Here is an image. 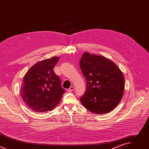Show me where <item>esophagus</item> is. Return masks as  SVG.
<instances>
[{
  "label": "esophagus",
  "mask_w": 149,
  "mask_h": 149,
  "mask_svg": "<svg viewBox=\"0 0 149 149\" xmlns=\"http://www.w3.org/2000/svg\"><path fill=\"white\" fill-rule=\"evenodd\" d=\"M74 87L73 86H71L70 88L67 89V91L68 92H71L72 91H73V90H74Z\"/></svg>",
  "instance_id": "1"
}]
</instances>
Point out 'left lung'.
Returning a JSON list of instances; mask_svg holds the SVG:
<instances>
[{"label":"left lung","mask_w":149,"mask_h":149,"mask_svg":"<svg viewBox=\"0 0 149 149\" xmlns=\"http://www.w3.org/2000/svg\"><path fill=\"white\" fill-rule=\"evenodd\" d=\"M79 67L86 78L87 89L80 98L84 107L94 114L112 111L121 100L124 78L121 70L111 60L85 52Z\"/></svg>","instance_id":"1"}]
</instances>
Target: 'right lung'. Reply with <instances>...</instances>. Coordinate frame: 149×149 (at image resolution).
Listing matches in <instances>:
<instances>
[{"label": "right lung", "instance_id": "add662e5", "mask_svg": "<svg viewBox=\"0 0 149 149\" xmlns=\"http://www.w3.org/2000/svg\"><path fill=\"white\" fill-rule=\"evenodd\" d=\"M59 58L54 56L38 62L26 73L21 87V97L32 111L52 110L65 92L54 68Z\"/></svg>", "mask_w": 149, "mask_h": 149}]
</instances>
